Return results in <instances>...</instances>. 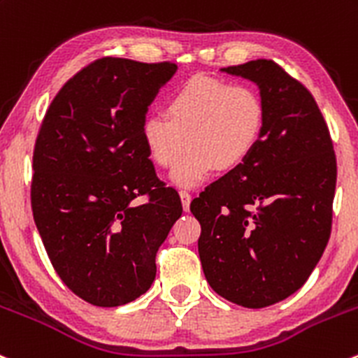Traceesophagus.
I'll use <instances>...</instances> for the list:
<instances>
[{
  "label": "esophagus",
  "instance_id": "34e87169",
  "mask_svg": "<svg viewBox=\"0 0 358 358\" xmlns=\"http://www.w3.org/2000/svg\"><path fill=\"white\" fill-rule=\"evenodd\" d=\"M180 199H182V206H183V209L189 210V209H190V201H192L190 192H187V190H180Z\"/></svg>",
  "mask_w": 358,
  "mask_h": 358
}]
</instances>
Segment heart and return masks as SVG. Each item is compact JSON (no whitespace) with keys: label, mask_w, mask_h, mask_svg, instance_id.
<instances>
[{"label":"heart","mask_w":358,"mask_h":358,"mask_svg":"<svg viewBox=\"0 0 358 358\" xmlns=\"http://www.w3.org/2000/svg\"><path fill=\"white\" fill-rule=\"evenodd\" d=\"M268 123L262 94L252 85L233 84L224 78L195 75L183 82L168 99V115L149 113L141 125V137L150 159L171 168L178 187L206 182L214 169L240 168L261 144Z\"/></svg>","instance_id":"obj_1"}]
</instances>
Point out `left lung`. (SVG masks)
Returning <instances> with one entry per match:
<instances>
[{
  "instance_id": "obj_1",
  "label": "left lung",
  "mask_w": 358,
  "mask_h": 358,
  "mask_svg": "<svg viewBox=\"0 0 358 358\" xmlns=\"http://www.w3.org/2000/svg\"><path fill=\"white\" fill-rule=\"evenodd\" d=\"M223 71L255 82L268 108L264 137L240 168L190 204L210 288L262 308L308 280L331 235L336 156L314 96L273 59Z\"/></svg>"
}]
</instances>
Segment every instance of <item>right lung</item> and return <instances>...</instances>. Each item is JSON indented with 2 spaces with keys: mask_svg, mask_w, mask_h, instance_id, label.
Masks as SVG:
<instances>
[{
  "mask_svg": "<svg viewBox=\"0 0 358 358\" xmlns=\"http://www.w3.org/2000/svg\"><path fill=\"white\" fill-rule=\"evenodd\" d=\"M171 62L101 58L51 101L32 156L30 204L52 268L77 296L125 306L156 278V254L182 216L141 137ZM145 196L137 206L133 201Z\"/></svg>",
  "mask_w": 358,
  "mask_h": 358,
  "instance_id": "obj_1",
  "label": "right lung"
}]
</instances>
